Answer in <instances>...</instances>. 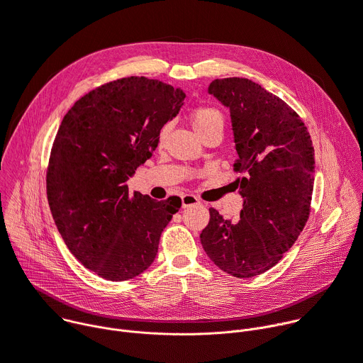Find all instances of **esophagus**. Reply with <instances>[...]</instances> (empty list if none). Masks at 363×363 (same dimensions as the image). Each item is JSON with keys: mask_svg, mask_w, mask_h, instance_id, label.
<instances>
[{"mask_svg": "<svg viewBox=\"0 0 363 363\" xmlns=\"http://www.w3.org/2000/svg\"><path fill=\"white\" fill-rule=\"evenodd\" d=\"M200 204V200L193 196V194H184L182 196V207L186 208V207H191V206H197Z\"/></svg>", "mask_w": 363, "mask_h": 363, "instance_id": "obj_1", "label": "esophagus"}]
</instances>
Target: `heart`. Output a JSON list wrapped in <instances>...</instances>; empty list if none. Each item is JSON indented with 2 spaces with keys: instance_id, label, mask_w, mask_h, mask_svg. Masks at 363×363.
Instances as JSON below:
<instances>
[{
  "instance_id": "heart-1",
  "label": "heart",
  "mask_w": 363,
  "mask_h": 363,
  "mask_svg": "<svg viewBox=\"0 0 363 363\" xmlns=\"http://www.w3.org/2000/svg\"><path fill=\"white\" fill-rule=\"evenodd\" d=\"M190 122H191V126L194 128V130L203 139L206 135H208L211 132H217V130L223 132L225 119H224V113L217 108L199 106L191 111ZM167 132H169V125H164L157 135L159 143H163V140L167 136Z\"/></svg>"
}]
</instances>
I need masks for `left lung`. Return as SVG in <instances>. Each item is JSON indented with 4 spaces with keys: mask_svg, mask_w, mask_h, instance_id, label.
<instances>
[{
    "mask_svg": "<svg viewBox=\"0 0 363 363\" xmlns=\"http://www.w3.org/2000/svg\"><path fill=\"white\" fill-rule=\"evenodd\" d=\"M208 92L231 112L234 182L244 199L237 221L210 208L200 234L208 258L224 272L251 278L272 268L303 230L313 190V147L299 115L245 78H224Z\"/></svg>",
    "mask_w": 363,
    "mask_h": 363,
    "instance_id": "left-lung-1",
    "label": "left lung"
}]
</instances>
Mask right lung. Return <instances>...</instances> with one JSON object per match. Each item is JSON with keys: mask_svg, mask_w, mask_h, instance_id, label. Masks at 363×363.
Here are the masks:
<instances>
[{"mask_svg": "<svg viewBox=\"0 0 363 363\" xmlns=\"http://www.w3.org/2000/svg\"><path fill=\"white\" fill-rule=\"evenodd\" d=\"M186 95L162 81L129 77L78 99L64 116L47 167V196L69 251L108 281L142 274L156 258L163 228L182 207L157 201L128 180L157 146Z\"/></svg>", "mask_w": 363, "mask_h": 363, "instance_id": "right-lung-1", "label": "right lung"}]
</instances>
